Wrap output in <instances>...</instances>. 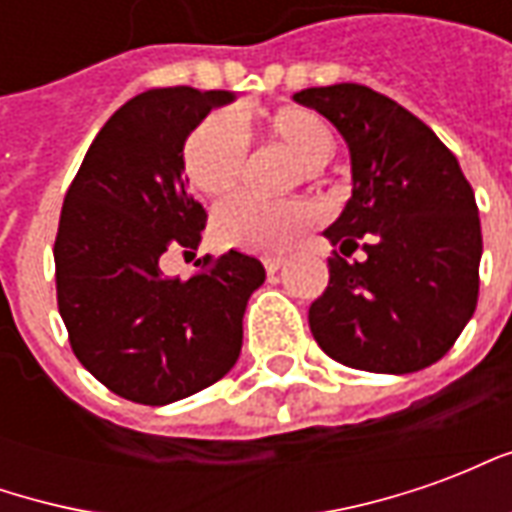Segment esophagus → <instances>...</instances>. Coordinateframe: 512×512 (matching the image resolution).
<instances>
[{"label":"esophagus","instance_id":"obj_1","mask_svg":"<svg viewBox=\"0 0 512 512\" xmlns=\"http://www.w3.org/2000/svg\"><path fill=\"white\" fill-rule=\"evenodd\" d=\"M263 266H266L268 274H277L279 268L285 266V260H282V257H266V260H263Z\"/></svg>","mask_w":512,"mask_h":512}]
</instances>
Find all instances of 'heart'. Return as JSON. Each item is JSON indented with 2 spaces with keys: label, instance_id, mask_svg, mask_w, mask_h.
<instances>
[{
  "label": "heart",
  "instance_id": "b5f03b06",
  "mask_svg": "<svg viewBox=\"0 0 512 512\" xmlns=\"http://www.w3.org/2000/svg\"><path fill=\"white\" fill-rule=\"evenodd\" d=\"M266 134L293 150L304 178H315L334 153V131L318 112L285 106L266 120ZM244 126L227 112H213L191 128L183 142V167L191 186L208 197L230 191L246 167ZM312 222V208L304 200H266L257 194H233L213 211V238L227 249L252 255H279Z\"/></svg>",
  "mask_w": 512,
  "mask_h": 512
}]
</instances>
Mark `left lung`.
Segmentation results:
<instances>
[{
    "label": "left lung",
    "instance_id": "left-lung-1",
    "mask_svg": "<svg viewBox=\"0 0 512 512\" xmlns=\"http://www.w3.org/2000/svg\"><path fill=\"white\" fill-rule=\"evenodd\" d=\"M293 101L321 112L351 153V200L323 235L329 260L310 329L334 362L414 373L439 362L472 321L483 233L458 158L419 117L362 84L310 87Z\"/></svg>",
    "mask_w": 512,
    "mask_h": 512
}]
</instances>
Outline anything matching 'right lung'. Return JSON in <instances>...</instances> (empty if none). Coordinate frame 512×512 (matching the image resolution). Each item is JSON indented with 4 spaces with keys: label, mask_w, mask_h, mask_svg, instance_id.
<instances>
[{
    "label": "right lung",
    "mask_w": 512,
    "mask_h": 512,
    "mask_svg": "<svg viewBox=\"0 0 512 512\" xmlns=\"http://www.w3.org/2000/svg\"><path fill=\"white\" fill-rule=\"evenodd\" d=\"M233 101L194 87L134 95L98 131L65 194L54 241L60 315L76 359L134 403L167 406L227 376L246 301L266 279L257 257L235 249L191 279L158 266L164 252L200 246L205 211L183 178V142Z\"/></svg>",
    "instance_id": "1"
}]
</instances>
